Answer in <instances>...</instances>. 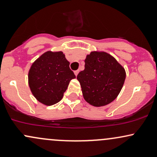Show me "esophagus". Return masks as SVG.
Returning <instances> with one entry per match:
<instances>
[{"mask_svg": "<svg viewBox=\"0 0 157 157\" xmlns=\"http://www.w3.org/2000/svg\"><path fill=\"white\" fill-rule=\"evenodd\" d=\"M74 73H75V76H77V75H78V73H79V70H76V71H74Z\"/></svg>", "mask_w": 157, "mask_h": 157, "instance_id": "1", "label": "esophagus"}]
</instances>
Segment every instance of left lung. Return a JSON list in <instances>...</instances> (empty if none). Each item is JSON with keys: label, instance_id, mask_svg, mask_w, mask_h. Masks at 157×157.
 Wrapping results in <instances>:
<instances>
[{"label": "left lung", "instance_id": "8db88e82", "mask_svg": "<svg viewBox=\"0 0 157 157\" xmlns=\"http://www.w3.org/2000/svg\"><path fill=\"white\" fill-rule=\"evenodd\" d=\"M125 68L105 52H91L86 55L85 69L77 75L84 100L100 107L113 102L125 82Z\"/></svg>", "mask_w": 157, "mask_h": 157}]
</instances>
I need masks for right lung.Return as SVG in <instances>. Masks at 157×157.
Wrapping results in <instances>:
<instances>
[{
    "label": "right lung",
    "instance_id": "add662e5",
    "mask_svg": "<svg viewBox=\"0 0 157 157\" xmlns=\"http://www.w3.org/2000/svg\"><path fill=\"white\" fill-rule=\"evenodd\" d=\"M75 77L63 52L48 51L32 64L28 82L37 101L52 105L62 100L70 81Z\"/></svg>",
    "mask_w": 157,
    "mask_h": 157
}]
</instances>
